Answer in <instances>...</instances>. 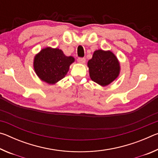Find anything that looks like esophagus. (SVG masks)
Here are the masks:
<instances>
[{"instance_id": "esophagus-1", "label": "esophagus", "mask_w": 158, "mask_h": 158, "mask_svg": "<svg viewBox=\"0 0 158 158\" xmlns=\"http://www.w3.org/2000/svg\"><path fill=\"white\" fill-rule=\"evenodd\" d=\"M77 61H78L79 63L84 64L85 63V59L84 58H79L78 59H77Z\"/></svg>"}]
</instances>
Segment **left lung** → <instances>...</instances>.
Here are the masks:
<instances>
[{"label":"left lung","instance_id":"left-lung-1","mask_svg":"<svg viewBox=\"0 0 158 158\" xmlns=\"http://www.w3.org/2000/svg\"><path fill=\"white\" fill-rule=\"evenodd\" d=\"M89 75L92 81L106 86L116 80L121 72L120 62L111 51L98 49L88 61Z\"/></svg>","mask_w":158,"mask_h":158}]
</instances>
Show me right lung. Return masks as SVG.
<instances>
[{
    "instance_id": "right-lung-1",
    "label": "right lung",
    "mask_w": 158,
    "mask_h": 158,
    "mask_svg": "<svg viewBox=\"0 0 158 158\" xmlns=\"http://www.w3.org/2000/svg\"><path fill=\"white\" fill-rule=\"evenodd\" d=\"M74 62V58L66 56L61 49L47 47L35 56L33 68L41 81L53 85L65 77Z\"/></svg>"
}]
</instances>
